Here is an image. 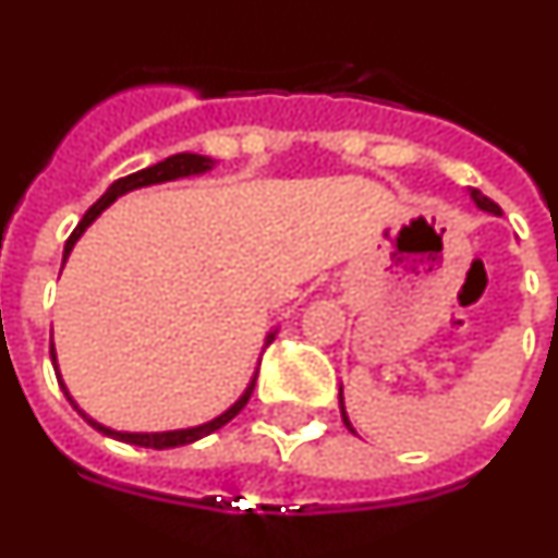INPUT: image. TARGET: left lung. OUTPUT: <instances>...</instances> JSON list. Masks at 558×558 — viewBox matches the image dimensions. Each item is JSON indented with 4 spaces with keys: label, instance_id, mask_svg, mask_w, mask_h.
I'll return each mask as SVG.
<instances>
[{
    "label": "left lung",
    "instance_id": "obj_1",
    "mask_svg": "<svg viewBox=\"0 0 558 558\" xmlns=\"http://www.w3.org/2000/svg\"><path fill=\"white\" fill-rule=\"evenodd\" d=\"M470 198L475 201V206H477V209H483V211H492V215H502V211H500V206H497L495 201H489V198H486V195H483L481 190H470ZM338 402H340V418H343V425H347L349 430L354 433L352 422H349V416H347V408H343V388H340V393H338Z\"/></svg>",
    "mask_w": 558,
    "mask_h": 558
}]
</instances>
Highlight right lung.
<instances>
[{
	"label": "right lung",
	"instance_id": "obj_1",
	"mask_svg": "<svg viewBox=\"0 0 558 558\" xmlns=\"http://www.w3.org/2000/svg\"><path fill=\"white\" fill-rule=\"evenodd\" d=\"M211 167H215V159H209V156H201V153H175V156H170V159L159 161V165L153 167H145V170L140 172H131V175H125V179L113 181L111 186L106 190V195H102L100 201H97L92 209L83 215V220L77 223V229L72 231V236L66 240V248H63V263H66V256L72 254V248H75V243L83 236V231L88 229V226L95 223L97 218H100L102 211L108 209V206L113 204V201L120 198V195H125V192L131 190H142V186H153V184H165V181H179V179H190V175H204V172H209ZM276 338V329L274 332H268V338H265V349L274 343ZM49 354H52V366H56V374H58V383H61L63 393H66V399L72 402V408H75L77 413H81L83 418H86L88 425L95 427V430L106 433V436L117 438V441H125V445H136V447H150V450H170V447H184V445H192V441H198V438L209 436V433L220 430L223 425H229L231 418L236 416V413L243 411L245 405H248L251 393H254V386H256V374H259V366L254 368V377H251V383L245 386V391L240 393V399H236L234 405L229 408V411H223L220 416H215L211 422H204V425L198 427H184V430H165V433H125V430H111V427L100 425L97 418L88 416L86 411H81L77 408V402L72 399V393L66 391V386H63L61 379V372H58V354H56V347H49Z\"/></svg>",
	"mask_w": 558,
	"mask_h": 558
}]
</instances>
